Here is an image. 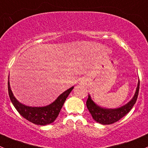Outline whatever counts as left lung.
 <instances>
[{
    "mask_svg": "<svg viewBox=\"0 0 148 148\" xmlns=\"http://www.w3.org/2000/svg\"><path fill=\"white\" fill-rule=\"evenodd\" d=\"M139 89H140V80L138 81L134 96L133 97L132 100L129 101L123 106L116 109H106L98 106L97 104L93 102L90 95H88V99L86 101V107L95 121L103 125L112 124L122 119L132 110L137 99Z\"/></svg>",
    "mask_w": 148,
    "mask_h": 148,
    "instance_id": "1",
    "label": "left lung"
}]
</instances>
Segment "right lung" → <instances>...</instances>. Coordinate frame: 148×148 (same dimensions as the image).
<instances>
[{
  "label": "right lung",
  "instance_id": "add662e5",
  "mask_svg": "<svg viewBox=\"0 0 148 148\" xmlns=\"http://www.w3.org/2000/svg\"><path fill=\"white\" fill-rule=\"evenodd\" d=\"M9 78V77H8ZM74 87H71L63 92L57 97V99L49 105L45 107H29L20 103L14 96L9 84V78L8 81V95L12 104L19 114L26 120L31 123L40 126L51 123L56 120L60 110L65 102L66 99Z\"/></svg>",
  "mask_w": 148,
  "mask_h": 148
}]
</instances>
